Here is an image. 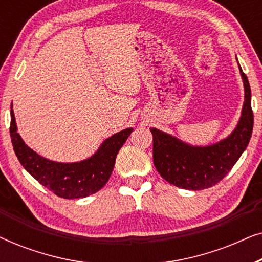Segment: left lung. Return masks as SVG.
Listing matches in <instances>:
<instances>
[{
    "label": "left lung",
    "instance_id": "1",
    "mask_svg": "<svg viewBox=\"0 0 262 262\" xmlns=\"http://www.w3.org/2000/svg\"><path fill=\"white\" fill-rule=\"evenodd\" d=\"M238 69L245 85V102L241 118L227 138L211 145L194 146L155 127L150 128L154 164L169 184L192 191L212 187L231 170L246 150L252 137L254 116L248 78L239 64Z\"/></svg>",
    "mask_w": 262,
    "mask_h": 262
}]
</instances>
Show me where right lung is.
<instances>
[{"label": "right lung", "instance_id": "add662e5", "mask_svg": "<svg viewBox=\"0 0 262 262\" xmlns=\"http://www.w3.org/2000/svg\"><path fill=\"white\" fill-rule=\"evenodd\" d=\"M134 128L111 136L94 155L81 162H55L38 155L25 144L17 132L13 103L10 105V138L15 155L23 167L42 186L64 199H78L94 194L107 184L116 157Z\"/></svg>", "mask_w": 262, "mask_h": 262}]
</instances>
